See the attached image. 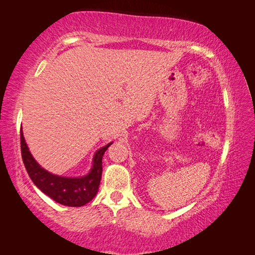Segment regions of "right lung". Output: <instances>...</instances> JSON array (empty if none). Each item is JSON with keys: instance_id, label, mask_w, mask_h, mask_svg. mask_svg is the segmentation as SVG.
<instances>
[{"instance_id": "1", "label": "right lung", "mask_w": 255, "mask_h": 255, "mask_svg": "<svg viewBox=\"0 0 255 255\" xmlns=\"http://www.w3.org/2000/svg\"><path fill=\"white\" fill-rule=\"evenodd\" d=\"M112 143L102 147L96 152L94 157V166L90 173L85 177L70 178L57 176L47 172L34 160L20 128V150L21 158L28 176L33 183L45 195L54 199L56 203L71 207H80L96 196L102 177V159L105 151Z\"/></svg>"}]
</instances>
